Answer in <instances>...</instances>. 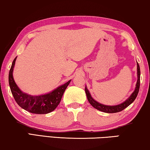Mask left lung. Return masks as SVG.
Instances as JSON below:
<instances>
[{"label": "left lung", "instance_id": "left-lung-1", "mask_svg": "<svg viewBox=\"0 0 150 150\" xmlns=\"http://www.w3.org/2000/svg\"><path fill=\"white\" fill-rule=\"evenodd\" d=\"M137 80L136 86V88L134 92L131 94L126 101L124 102L122 104L116 105H106L100 104V103L96 101L92 98V97L90 95L89 91L87 89L86 87H85V92L86 94V96L88 98V102L90 104H91L94 108L97 109L101 112H104L105 113H116L121 112L122 110H124L126 108H127L128 105H130L132 102H133L135 99H136L137 94H138L139 90V86H140V68H139V66L138 63L137 62Z\"/></svg>", "mask_w": 150, "mask_h": 150}]
</instances>
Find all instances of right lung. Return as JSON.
<instances>
[{
	"label": "right lung",
	"mask_w": 150,
	"mask_h": 150,
	"mask_svg": "<svg viewBox=\"0 0 150 150\" xmlns=\"http://www.w3.org/2000/svg\"><path fill=\"white\" fill-rule=\"evenodd\" d=\"M16 59V57L14 59L8 75L9 86L16 102L22 108L33 114H45L54 111L60 104L64 92L71 80L48 94L40 96L27 94L19 89L14 80L13 72Z\"/></svg>",
	"instance_id": "add662e5"
}]
</instances>
